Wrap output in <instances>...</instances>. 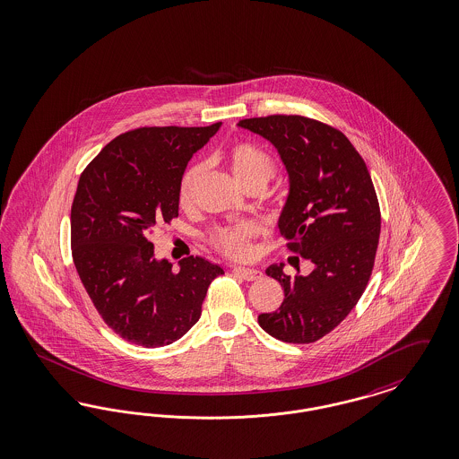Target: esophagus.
Returning a JSON list of instances; mask_svg holds the SVG:
<instances>
[{"mask_svg":"<svg viewBox=\"0 0 459 459\" xmlns=\"http://www.w3.org/2000/svg\"><path fill=\"white\" fill-rule=\"evenodd\" d=\"M233 273L238 274L239 278H243L245 281H257L262 278V273L254 267H235Z\"/></svg>","mask_w":459,"mask_h":459,"instance_id":"obj_1","label":"esophagus"}]
</instances>
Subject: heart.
<instances>
[{
    "label": "heart",
    "mask_w": 459,
    "mask_h": 459,
    "mask_svg": "<svg viewBox=\"0 0 459 459\" xmlns=\"http://www.w3.org/2000/svg\"><path fill=\"white\" fill-rule=\"evenodd\" d=\"M224 160L233 177L243 188L262 185L265 186L276 173L274 160L259 145L252 142H237L224 152ZM204 173V166L195 162L188 166L179 181L178 199L183 207H190L195 199V190ZM259 228L250 221L230 226H220L209 235L211 245L230 259H247L252 254V239L257 237Z\"/></svg>",
    "instance_id": "b5f03b06"
}]
</instances>
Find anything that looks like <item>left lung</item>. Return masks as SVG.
I'll list each match as a JSON object with an SVG mask.
<instances>
[{"label":"left lung","mask_w":459,"mask_h":459,"mask_svg":"<svg viewBox=\"0 0 459 459\" xmlns=\"http://www.w3.org/2000/svg\"><path fill=\"white\" fill-rule=\"evenodd\" d=\"M269 140L290 175L280 216L288 248L314 264L308 276H288L282 264L280 310L260 314V327L284 342L305 344L329 334L363 295L379 245L380 209L365 160L338 128L299 115H271L238 123Z\"/></svg>","instance_id":"1"}]
</instances>
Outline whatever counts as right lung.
<instances>
[{
	"mask_svg": "<svg viewBox=\"0 0 459 459\" xmlns=\"http://www.w3.org/2000/svg\"><path fill=\"white\" fill-rule=\"evenodd\" d=\"M211 126H140L102 147L72 204V257L102 320L120 338L160 348L186 334L220 265L186 257L178 273L154 257L151 235L178 218L179 181Z\"/></svg>",
	"mask_w": 459,
	"mask_h": 459,
	"instance_id": "1",
	"label": "right lung"
}]
</instances>
